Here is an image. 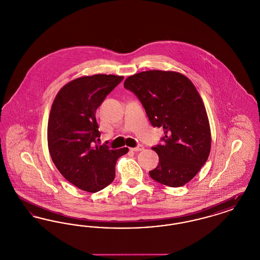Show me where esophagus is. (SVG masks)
<instances>
[{"instance_id":"1","label":"esophagus","mask_w":260,"mask_h":260,"mask_svg":"<svg viewBox=\"0 0 260 260\" xmlns=\"http://www.w3.org/2000/svg\"><path fill=\"white\" fill-rule=\"evenodd\" d=\"M143 149H144L143 145H138V146H136L135 148H131V150L134 151V152H139V151H142Z\"/></svg>"}]
</instances>
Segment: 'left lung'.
<instances>
[{
  "label": "left lung",
  "instance_id": "left-lung-1",
  "mask_svg": "<svg viewBox=\"0 0 260 260\" xmlns=\"http://www.w3.org/2000/svg\"><path fill=\"white\" fill-rule=\"evenodd\" d=\"M124 87L142 103L153 126L162 127V144L152 149L159 165L152 179L170 187L189 182L205 165L211 146L210 122L197 88L183 74L150 70L129 76Z\"/></svg>",
  "mask_w": 260,
  "mask_h": 260
}]
</instances>
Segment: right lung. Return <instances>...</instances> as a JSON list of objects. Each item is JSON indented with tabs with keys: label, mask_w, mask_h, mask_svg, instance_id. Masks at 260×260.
Segmentation results:
<instances>
[{
	"label": "right lung",
	"mask_w": 260,
	"mask_h": 260,
	"mask_svg": "<svg viewBox=\"0 0 260 260\" xmlns=\"http://www.w3.org/2000/svg\"><path fill=\"white\" fill-rule=\"evenodd\" d=\"M123 76L96 74L72 80L57 92L48 122V146L59 173L81 190L95 193L115 178L117 160L128 148L96 144L95 112Z\"/></svg>",
	"instance_id": "obj_1"
}]
</instances>
